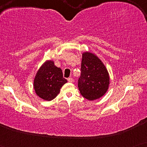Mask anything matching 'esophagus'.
I'll use <instances>...</instances> for the list:
<instances>
[{
    "label": "esophagus",
    "mask_w": 147,
    "mask_h": 147,
    "mask_svg": "<svg viewBox=\"0 0 147 147\" xmlns=\"http://www.w3.org/2000/svg\"><path fill=\"white\" fill-rule=\"evenodd\" d=\"M67 81L69 82H73L74 79L72 78H67Z\"/></svg>",
    "instance_id": "34e87169"
}]
</instances>
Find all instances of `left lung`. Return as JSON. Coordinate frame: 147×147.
I'll use <instances>...</instances> for the list:
<instances>
[{
  "mask_svg": "<svg viewBox=\"0 0 147 147\" xmlns=\"http://www.w3.org/2000/svg\"><path fill=\"white\" fill-rule=\"evenodd\" d=\"M109 82L108 72L100 59L92 53H84L78 82L82 96L91 101L98 99L108 90Z\"/></svg>",
  "mask_w": 147,
  "mask_h": 147,
  "instance_id": "obj_1",
  "label": "left lung"
}]
</instances>
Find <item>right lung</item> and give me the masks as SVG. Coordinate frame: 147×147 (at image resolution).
Listing matches in <instances>:
<instances>
[{
  "instance_id": "1",
  "label": "right lung",
  "mask_w": 147,
  "mask_h": 147,
  "mask_svg": "<svg viewBox=\"0 0 147 147\" xmlns=\"http://www.w3.org/2000/svg\"><path fill=\"white\" fill-rule=\"evenodd\" d=\"M67 82L63 77L61 68L56 67L53 61H47L36 74L34 89L40 98L50 101L57 96L61 88Z\"/></svg>"
}]
</instances>
